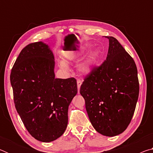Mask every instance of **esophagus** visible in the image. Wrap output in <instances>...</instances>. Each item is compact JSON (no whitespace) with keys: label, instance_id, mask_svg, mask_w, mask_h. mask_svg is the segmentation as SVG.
<instances>
[{"label":"esophagus","instance_id":"esophagus-1","mask_svg":"<svg viewBox=\"0 0 153 153\" xmlns=\"http://www.w3.org/2000/svg\"><path fill=\"white\" fill-rule=\"evenodd\" d=\"M77 89H78V93L79 92V89H80V86L82 85V81L80 79H77Z\"/></svg>","mask_w":153,"mask_h":153}]
</instances>
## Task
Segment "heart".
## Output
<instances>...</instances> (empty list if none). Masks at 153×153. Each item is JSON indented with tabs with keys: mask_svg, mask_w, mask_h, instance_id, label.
<instances>
[{
	"mask_svg": "<svg viewBox=\"0 0 153 153\" xmlns=\"http://www.w3.org/2000/svg\"><path fill=\"white\" fill-rule=\"evenodd\" d=\"M91 48V45L89 44L83 45L81 47H79L78 51L76 53L71 54L70 55H67L65 56L67 61L68 62H75L77 63L79 61H81L82 58L84 57L85 54L87 53V51ZM99 56V51L98 50H94L90 53L87 57L85 59V60L83 61V63L80 65L79 71L82 73L84 74H88L92 71L93 67L96 63V61ZM60 67L62 68H67V65L64 61H61L59 63Z\"/></svg>",
	"mask_w": 153,
	"mask_h": 153,
	"instance_id": "heart-1",
	"label": "heart"
}]
</instances>
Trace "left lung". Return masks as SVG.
<instances>
[{
	"label": "left lung",
	"mask_w": 153,
	"mask_h": 153,
	"mask_svg": "<svg viewBox=\"0 0 153 153\" xmlns=\"http://www.w3.org/2000/svg\"><path fill=\"white\" fill-rule=\"evenodd\" d=\"M109 41L106 60L85 77L79 92L92 126L98 133L115 136L128 128L139 95L138 71L133 58L118 40Z\"/></svg>",
	"instance_id": "8db88e82"
}]
</instances>
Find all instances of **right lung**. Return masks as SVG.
<instances>
[{"label": "right lung", "instance_id": "obj_1", "mask_svg": "<svg viewBox=\"0 0 153 153\" xmlns=\"http://www.w3.org/2000/svg\"><path fill=\"white\" fill-rule=\"evenodd\" d=\"M54 68L53 52L38 42L22 49L10 76L17 113L28 132L43 142L63 135L69 105L77 92L76 79L55 78Z\"/></svg>", "mask_w": 153, "mask_h": 153}]
</instances>
